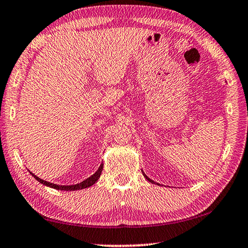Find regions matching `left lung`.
Segmentation results:
<instances>
[{
  "instance_id": "obj_1",
  "label": "left lung",
  "mask_w": 248,
  "mask_h": 248,
  "mask_svg": "<svg viewBox=\"0 0 248 248\" xmlns=\"http://www.w3.org/2000/svg\"><path fill=\"white\" fill-rule=\"evenodd\" d=\"M142 173H143V175H144V177H145V178H146V180H147V181H148V182H151V183H153V184H157V183H155V182H154V181H152V180H151V178H148V177H147V176H146V175H145V174H144V172H143V170H142Z\"/></svg>"
}]
</instances>
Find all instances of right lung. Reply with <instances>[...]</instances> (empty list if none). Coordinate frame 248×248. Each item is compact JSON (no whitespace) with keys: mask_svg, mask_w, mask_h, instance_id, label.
Returning a JSON list of instances; mask_svg holds the SVG:
<instances>
[{"mask_svg":"<svg viewBox=\"0 0 248 248\" xmlns=\"http://www.w3.org/2000/svg\"><path fill=\"white\" fill-rule=\"evenodd\" d=\"M102 170H103V163L98 167V170L95 172L93 175H91L90 177H87L86 180H84L81 183H78V184H74V185H58V184H54V183H49L47 181H44L42 180V178L37 177L35 174H33L32 172H30L32 174V176L35 178L36 181H39L41 184H43L45 186H48V187H52L54 189H59V190H78V189H84L87 187H91V186L94 185L95 183L98 181V178H100L101 174H102Z\"/></svg>","mask_w":248,"mask_h":248,"instance_id":"1","label":"right lung"}]
</instances>
